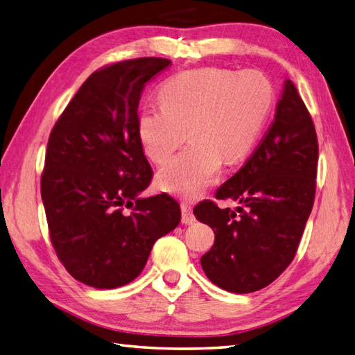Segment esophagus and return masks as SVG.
<instances>
[{"instance_id": "34e87169", "label": "esophagus", "mask_w": 355, "mask_h": 355, "mask_svg": "<svg viewBox=\"0 0 355 355\" xmlns=\"http://www.w3.org/2000/svg\"><path fill=\"white\" fill-rule=\"evenodd\" d=\"M180 211H182V223L190 225V223L196 220V218H194V214H193L191 205L188 204V202H182V204H180Z\"/></svg>"}]
</instances>
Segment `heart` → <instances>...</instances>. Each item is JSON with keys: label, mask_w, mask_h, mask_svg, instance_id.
<instances>
[{"label": "heart", "mask_w": 355, "mask_h": 355, "mask_svg": "<svg viewBox=\"0 0 355 355\" xmlns=\"http://www.w3.org/2000/svg\"><path fill=\"white\" fill-rule=\"evenodd\" d=\"M161 105L144 107L137 136L146 155L164 164L182 146H190L159 171L164 190L198 196L219 175L222 159L234 164L250 153L262 133L274 103L270 79L259 70L204 67L173 76L159 90Z\"/></svg>", "instance_id": "1"}]
</instances>
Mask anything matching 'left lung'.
Returning <instances> with one entry per match:
<instances>
[{
  "label": "left lung",
  "instance_id": "8db88e82",
  "mask_svg": "<svg viewBox=\"0 0 355 355\" xmlns=\"http://www.w3.org/2000/svg\"><path fill=\"white\" fill-rule=\"evenodd\" d=\"M319 141L313 118L291 79H285L274 119L241 170L216 199L236 200V211L213 200L194 207L213 228V248L200 265L214 285L247 294L268 286L297 252L315 198Z\"/></svg>",
  "mask_w": 355,
  "mask_h": 355
}]
</instances>
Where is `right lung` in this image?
I'll return each instance as SVG.
<instances>
[{
	"mask_svg": "<svg viewBox=\"0 0 355 355\" xmlns=\"http://www.w3.org/2000/svg\"><path fill=\"white\" fill-rule=\"evenodd\" d=\"M165 58L107 64L87 78L50 132L41 196L50 241L83 284L110 289L139 276L159 237L180 222L170 194L139 198L153 170L137 136L147 83Z\"/></svg>",
	"mask_w": 355,
	"mask_h": 355,
	"instance_id": "right-lung-1",
	"label": "right lung"
}]
</instances>
